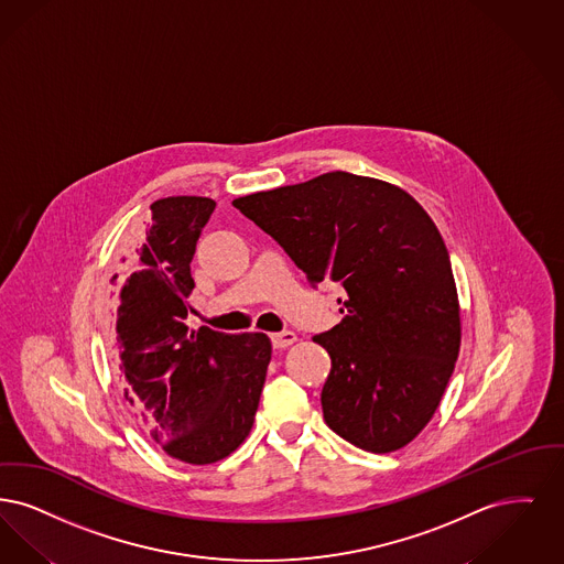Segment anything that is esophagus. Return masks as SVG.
Wrapping results in <instances>:
<instances>
[{
	"label": "esophagus",
	"instance_id": "1",
	"mask_svg": "<svg viewBox=\"0 0 564 564\" xmlns=\"http://www.w3.org/2000/svg\"><path fill=\"white\" fill-rule=\"evenodd\" d=\"M294 341H296V335H294L293 330H282V333H273L271 335V344H273V347H278V349H284V347L293 345Z\"/></svg>",
	"mask_w": 564,
	"mask_h": 564
}]
</instances>
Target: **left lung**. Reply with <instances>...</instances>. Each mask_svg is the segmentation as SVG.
Returning <instances> with one entry per match:
<instances>
[{
  "label": "left lung",
  "mask_w": 564,
  "mask_h": 564,
  "mask_svg": "<svg viewBox=\"0 0 564 564\" xmlns=\"http://www.w3.org/2000/svg\"><path fill=\"white\" fill-rule=\"evenodd\" d=\"M307 273L344 289V319L314 335L330 356L326 425L370 453L415 438L441 404L462 344L448 250L400 187L351 172L234 199Z\"/></svg>",
  "instance_id": "left-lung-1"
}]
</instances>
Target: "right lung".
Wrapping results in <instances>:
<instances>
[{"label":"right lung","mask_w":564,"mask_h":564,"mask_svg":"<svg viewBox=\"0 0 564 564\" xmlns=\"http://www.w3.org/2000/svg\"><path fill=\"white\" fill-rule=\"evenodd\" d=\"M210 197L151 204L132 270L113 275L116 370L141 427L171 457L206 466L245 442L271 360L263 333L192 330V259L215 210Z\"/></svg>","instance_id":"obj_1"}]
</instances>
